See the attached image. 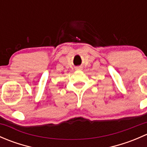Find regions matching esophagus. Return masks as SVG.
Returning a JSON list of instances; mask_svg holds the SVG:
<instances>
[{
  "label": "esophagus",
  "instance_id": "1",
  "mask_svg": "<svg viewBox=\"0 0 147 147\" xmlns=\"http://www.w3.org/2000/svg\"><path fill=\"white\" fill-rule=\"evenodd\" d=\"M80 68L81 67H78V68H77V69H80Z\"/></svg>",
  "mask_w": 147,
  "mask_h": 147
}]
</instances>
